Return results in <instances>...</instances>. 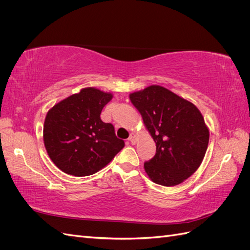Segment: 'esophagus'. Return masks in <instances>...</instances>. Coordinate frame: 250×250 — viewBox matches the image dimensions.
I'll return each instance as SVG.
<instances>
[{
	"label": "esophagus",
	"mask_w": 250,
	"mask_h": 250,
	"mask_svg": "<svg viewBox=\"0 0 250 250\" xmlns=\"http://www.w3.org/2000/svg\"><path fill=\"white\" fill-rule=\"evenodd\" d=\"M128 141H129L132 144V145H134V144L137 143V135H135L134 133H131L129 139H128Z\"/></svg>",
	"instance_id": "1"
}]
</instances>
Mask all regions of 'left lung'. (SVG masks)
Listing matches in <instances>:
<instances>
[{
  "instance_id": "1",
  "label": "left lung",
  "mask_w": 250,
  "mask_h": 250,
  "mask_svg": "<svg viewBox=\"0 0 250 250\" xmlns=\"http://www.w3.org/2000/svg\"><path fill=\"white\" fill-rule=\"evenodd\" d=\"M156 144V153L144 164L153 183L173 187L199 168L206 155L209 132L199 109L160 85L129 95Z\"/></svg>"
}]
</instances>
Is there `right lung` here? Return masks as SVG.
<instances>
[{"label":"right lung","mask_w":250,"mask_h":250,"mask_svg":"<svg viewBox=\"0 0 250 250\" xmlns=\"http://www.w3.org/2000/svg\"><path fill=\"white\" fill-rule=\"evenodd\" d=\"M112 98L94 87L82 88L54 105L43 125V143L57 168L74 176H87L104 168L125 146L115 128L100 118Z\"/></svg>","instance_id":"add662e5"}]
</instances>
